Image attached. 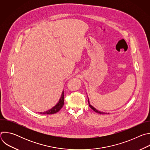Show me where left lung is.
Listing matches in <instances>:
<instances>
[{
	"instance_id": "obj_1",
	"label": "left lung",
	"mask_w": 150,
	"mask_h": 150,
	"mask_svg": "<svg viewBox=\"0 0 150 150\" xmlns=\"http://www.w3.org/2000/svg\"><path fill=\"white\" fill-rule=\"evenodd\" d=\"M87 97H88V96H87ZM88 104H89V106L90 107V108L95 112H96V113H99V114H103V115H104V114H108V113H105V112H100V111H99V110H97L94 107H93L92 105H91L90 104V101H89V99H88Z\"/></svg>"
}]
</instances>
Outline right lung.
<instances>
[{"mask_svg": "<svg viewBox=\"0 0 150 150\" xmlns=\"http://www.w3.org/2000/svg\"><path fill=\"white\" fill-rule=\"evenodd\" d=\"M63 104H64V91L63 90L59 101L54 106H53L52 109H49V110H47L44 112H40V113L38 112V113H40L42 115L54 114V113L58 112L62 109V108L63 106Z\"/></svg>", "mask_w": 150, "mask_h": 150, "instance_id": "add662e5", "label": "right lung"}]
</instances>
